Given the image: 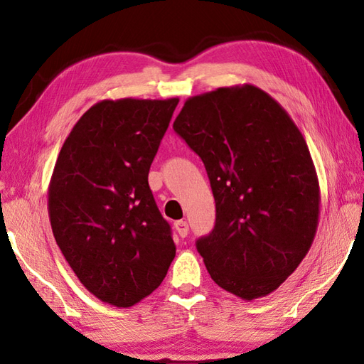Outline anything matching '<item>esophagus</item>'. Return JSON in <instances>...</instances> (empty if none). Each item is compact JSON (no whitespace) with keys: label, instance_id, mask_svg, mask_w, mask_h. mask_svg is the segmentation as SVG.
<instances>
[{"label":"esophagus","instance_id":"esophagus-1","mask_svg":"<svg viewBox=\"0 0 364 364\" xmlns=\"http://www.w3.org/2000/svg\"><path fill=\"white\" fill-rule=\"evenodd\" d=\"M175 230L178 231V235L181 237H186L188 236V231H189V225L186 220H176L175 222Z\"/></svg>","mask_w":364,"mask_h":364}]
</instances>
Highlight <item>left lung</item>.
Here are the masks:
<instances>
[{"label":"left lung","instance_id":"8db88e82","mask_svg":"<svg viewBox=\"0 0 364 364\" xmlns=\"http://www.w3.org/2000/svg\"><path fill=\"white\" fill-rule=\"evenodd\" d=\"M173 129L202 158L215 200V225L197 241L208 272L244 300L269 296L318 230L321 191L304 136L252 84L188 98Z\"/></svg>","mask_w":364,"mask_h":364}]
</instances>
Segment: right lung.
Wrapping results in <instances>:
<instances>
[{"mask_svg":"<svg viewBox=\"0 0 364 364\" xmlns=\"http://www.w3.org/2000/svg\"><path fill=\"white\" fill-rule=\"evenodd\" d=\"M178 102H98L76 122L54 164L48 188L54 239L84 288L114 306L150 296L175 258L149 172Z\"/></svg>","mask_w":364,"mask_h":364,"instance_id":"1","label":"right lung"}]
</instances>
